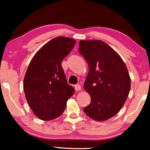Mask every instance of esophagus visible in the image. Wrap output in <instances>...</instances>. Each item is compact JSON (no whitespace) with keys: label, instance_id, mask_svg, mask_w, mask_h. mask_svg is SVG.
Returning <instances> with one entry per match:
<instances>
[{"label":"esophagus","instance_id":"obj_1","mask_svg":"<svg viewBox=\"0 0 150 150\" xmlns=\"http://www.w3.org/2000/svg\"><path fill=\"white\" fill-rule=\"evenodd\" d=\"M75 90L76 91H81V86L80 85H75Z\"/></svg>","mask_w":150,"mask_h":150}]
</instances>
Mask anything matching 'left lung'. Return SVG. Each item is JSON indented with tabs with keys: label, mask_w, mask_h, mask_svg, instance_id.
Instances as JSON below:
<instances>
[{
	"label": "left lung",
	"mask_w": 150,
	"mask_h": 150,
	"mask_svg": "<svg viewBox=\"0 0 150 150\" xmlns=\"http://www.w3.org/2000/svg\"><path fill=\"white\" fill-rule=\"evenodd\" d=\"M79 52L87 61L89 73L84 83L91 103L83 110L96 121H105L120 111L131 87L128 69L120 55L101 40H81Z\"/></svg>",
	"instance_id": "obj_1"
}]
</instances>
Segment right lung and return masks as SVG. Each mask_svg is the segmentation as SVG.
Instances as JSON below:
<instances>
[{"instance_id":"obj_1","label":"right lung","mask_w":150,"mask_h":150,"mask_svg":"<svg viewBox=\"0 0 150 150\" xmlns=\"http://www.w3.org/2000/svg\"><path fill=\"white\" fill-rule=\"evenodd\" d=\"M76 44L73 39L57 37L33 57L24 79V90L34 114L44 121L54 120L64 111L74 89L67 84L61 66Z\"/></svg>"}]
</instances>
